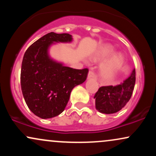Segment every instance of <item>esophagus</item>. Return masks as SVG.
<instances>
[{
	"mask_svg": "<svg viewBox=\"0 0 156 156\" xmlns=\"http://www.w3.org/2000/svg\"><path fill=\"white\" fill-rule=\"evenodd\" d=\"M92 78H94V79H96V76L92 71H89L88 74V79H92Z\"/></svg>",
	"mask_w": 156,
	"mask_h": 156,
	"instance_id": "34e87169",
	"label": "esophagus"
}]
</instances>
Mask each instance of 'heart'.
Listing matches in <instances>:
<instances>
[{
  "mask_svg": "<svg viewBox=\"0 0 156 156\" xmlns=\"http://www.w3.org/2000/svg\"><path fill=\"white\" fill-rule=\"evenodd\" d=\"M114 52V48L112 46H105L102 48L99 53L94 56V59H103L111 55ZM124 61V57L121 53H114L110 58L103 62L101 66V75L104 78H112L120 69Z\"/></svg>",
  "mask_w": 156,
  "mask_h": 156,
  "instance_id": "1",
  "label": "heart"
}]
</instances>
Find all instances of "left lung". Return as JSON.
Here are the masks:
<instances>
[{
	"label": "left lung",
	"instance_id": "1",
	"mask_svg": "<svg viewBox=\"0 0 156 156\" xmlns=\"http://www.w3.org/2000/svg\"><path fill=\"white\" fill-rule=\"evenodd\" d=\"M136 82V70L122 83L117 86L101 87L94 94L95 108L99 112L110 114L124 108L131 98Z\"/></svg>",
	"mask_w": 156,
	"mask_h": 156
}]
</instances>
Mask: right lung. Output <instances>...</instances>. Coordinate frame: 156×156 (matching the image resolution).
<instances>
[{
    "label": "right lung",
    "instance_id": "1",
    "mask_svg": "<svg viewBox=\"0 0 156 156\" xmlns=\"http://www.w3.org/2000/svg\"><path fill=\"white\" fill-rule=\"evenodd\" d=\"M72 40L69 34L51 32L34 42L23 56L20 74L23 98L28 108L42 119L63 112L71 91L87 78V68L66 67L50 57L48 51L52 44Z\"/></svg>",
    "mask_w": 156,
    "mask_h": 156
}]
</instances>
